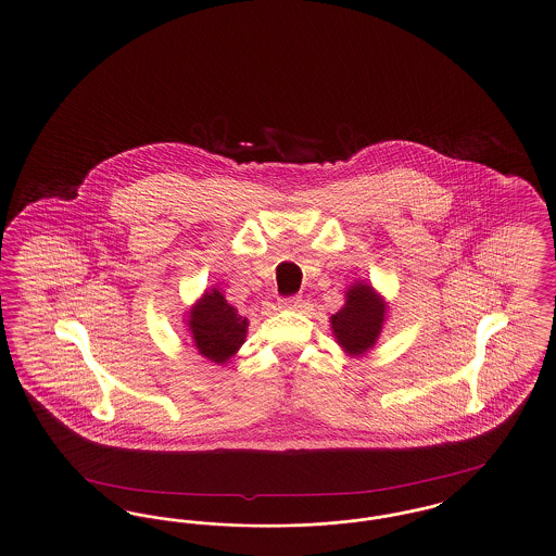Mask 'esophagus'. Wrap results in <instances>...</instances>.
<instances>
[{"mask_svg": "<svg viewBox=\"0 0 556 556\" xmlns=\"http://www.w3.org/2000/svg\"><path fill=\"white\" fill-rule=\"evenodd\" d=\"M279 306L281 308H288V311H295L302 306V298L300 295H288V298H281L279 300Z\"/></svg>", "mask_w": 556, "mask_h": 556, "instance_id": "esophagus-1", "label": "esophagus"}]
</instances>
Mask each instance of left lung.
Listing matches in <instances>:
<instances>
[{
  "instance_id": "left-lung-1",
  "label": "left lung",
  "mask_w": 556,
  "mask_h": 556,
  "mask_svg": "<svg viewBox=\"0 0 556 556\" xmlns=\"http://www.w3.org/2000/svg\"><path fill=\"white\" fill-rule=\"evenodd\" d=\"M345 295V306L331 316V325L339 345L357 356L377 343L384 323V302L364 283L352 286Z\"/></svg>"
}]
</instances>
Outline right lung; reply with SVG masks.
Instances as JSON below:
<instances>
[{"instance_id":"obj_1","label":"right lung","mask_w":556,"mask_h":556,"mask_svg":"<svg viewBox=\"0 0 556 556\" xmlns=\"http://www.w3.org/2000/svg\"><path fill=\"white\" fill-rule=\"evenodd\" d=\"M190 331L200 356L223 364L244 343L248 320L227 304L219 289L206 291L190 312Z\"/></svg>"}]
</instances>
